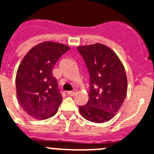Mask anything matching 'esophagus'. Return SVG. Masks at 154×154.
I'll return each mask as SVG.
<instances>
[{
	"instance_id": "obj_1",
	"label": "esophagus",
	"mask_w": 154,
	"mask_h": 154,
	"mask_svg": "<svg viewBox=\"0 0 154 154\" xmlns=\"http://www.w3.org/2000/svg\"><path fill=\"white\" fill-rule=\"evenodd\" d=\"M76 93V91H67V95H69V96H74Z\"/></svg>"
}]
</instances>
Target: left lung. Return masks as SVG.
Listing matches in <instances>:
<instances>
[{
	"mask_svg": "<svg viewBox=\"0 0 154 154\" xmlns=\"http://www.w3.org/2000/svg\"><path fill=\"white\" fill-rule=\"evenodd\" d=\"M90 75L89 100L79 106L81 115L94 123L108 121L119 111L127 93V77L121 61L101 44L78 46Z\"/></svg>",
	"mask_w": 154,
	"mask_h": 154,
	"instance_id": "8db88e82",
	"label": "left lung"
}]
</instances>
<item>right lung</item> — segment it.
Segmentation results:
<instances>
[{
  "label": "right lung",
  "mask_w": 154,
  "mask_h": 154,
  "mask_svg": "<svg viewBox=\"0 0 154 154\" xmlns=\"http://www.w3.org/2000/svg\"><path fill=\"white\" fill-rule=\"evenodd\" d=\"M70 48L46 41L32 48L19 66L15 83L19 104L29 116L37 119L52 117L63 97L52 70L59 57Z\"/></svg>",
  "instance_id": "right-lung-1"
}]
</instances>
